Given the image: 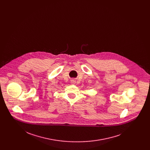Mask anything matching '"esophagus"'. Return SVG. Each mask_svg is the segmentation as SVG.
I'll return each instance as SVG.
<instances>
[{
    "label": "esophagus",
    "instance_id": "esophagus-1",
    "mask_svg": "<svg viewBox=\"0 0 150 150\" xmlns=\"http://www.w3.org/2000/svg\"><path fill=\"white\" fill-rule=\"evenodd\" d=\"M75 83H76L75 80H71V84H75Z\"/></svg>",
    "mask_w": 150,
    "mask_h": 150
}]
</instances>
